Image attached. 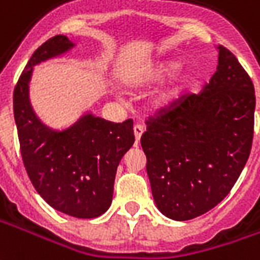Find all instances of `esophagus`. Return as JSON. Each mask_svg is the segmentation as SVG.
Segmentation results:
<instances>
[{
	"label": "esophagus",
	"instance_id": "1",
	"mask_svg": "<svg viewBox=\"0 0 260 260\" xmlns=\"http://www.w3.org/2000/svg\"><path fill=\"white\" fill-rule=\"evenodd\" d=\"M143 134V126L142 125H135L134 126V135H135V142H139V139H141V136Z\"/></svg>",
	"mask_w": 260,
	"mask_h": 260
}]
</instances>
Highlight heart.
Masks as SVG:
<instances>
[{
  "instance_id": "heart-1",
  "label": "heart",
  "mask_w": 260,
  "mask_h": 260,
  "mask_svg": "<svg viewBox=\"0 0 260 260\" xmlns=\"http://www.w3.org/2000/svg\"><path fill=\"white\" fill-rule=\"evenodd\" d=\"M179 67H180V63L174 60H168V61L157 63V64L152 66L150 69H149L148 72H146L145 77H143V81H145V83H149V84H153V83H161V81L168 80L170 76H173V74L177 72V69H179ZM190 80H191V74L188 73V72H184L183 74H180V76H179V79L174 81L173 86L170 87L168 91L161 95L160 101L166 103V101H169V100L177 97V95H179V94H180V92L183 91L187 86H188Z\"/></svg>"
}]
</instances>
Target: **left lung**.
Here are the masks:
<instances>
[{
  "instance_id": "1",
  "label": "left lung",
  "mask_w": 260,
  "mask_h": 260,
  "mask_svg": "<svg viewBox=\"0 0 260 260\" xmlns=\"http://www.w3.org/2000/svg\"><path fill=\"white\" fill-rule=\"evenodd\" d=\"M218 67L199 94L186 92L146 119L141 138L152 194L161 214L186 221L231 191L249 157L255 88L222 45Z\"/></svg>"
}]
</instances>
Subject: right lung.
Instances as JSON below:
<instances>
[{
	"label": "right lung",
	"instance_id": "1",
	"mask_svg": "<svg viewBox=\"0 0 260 260\" xmlns=\"http://www.w3.org/2000/svg\"><path fill=\"white\" fill-rule=\"evenodd\" d=\"M73 46L56 35L36 49L14 88V117L23 166L49 206L76 218H95L111 206L119 161L134 145V121L114 124L84 115L63 132L36 118L28 97L32 67Z\"/></svg>",
	"mask_w": 260,
	"mask_h": 260
}]
</instances>
